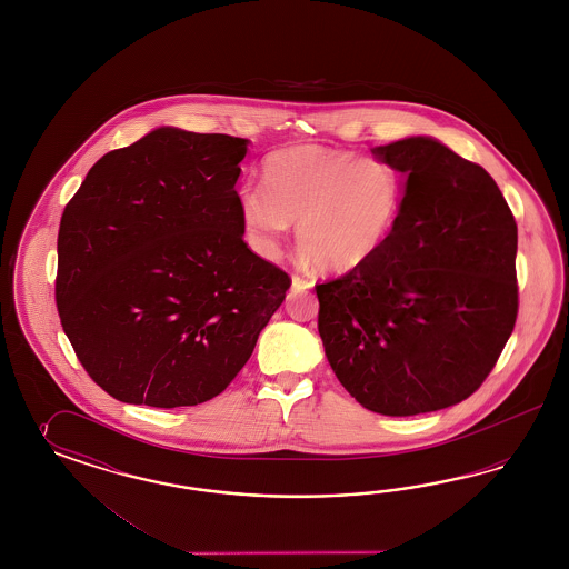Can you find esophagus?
Listing matches in <instances>:
<instances>
[{
    "mask_svg": "<svg viewBox=\"0 0 569 569\" xmlns=\"http://www.w3.org/2000/svg\"><path fill=\"white\" fill-rule=\"evenodd\" d=\"M310 286H312V281H309V279H305V277L300 276H292L293 290H309Z\"/></svg>",
    "mask_w": 569,
    "mask_h": 569,
    "instance_id": "obj_1",
    "label": "esophagus"
}]
</instances>
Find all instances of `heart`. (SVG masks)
<instances>
[{"mask_svg": "<svg viewBox=\"0 0 569 569\" xmlns=\"http://www.w3.org/2000/svg\"><path fill=\"white\" fill-rule=\"evenodd\" d=\"M264 188L240 190L250 246L279 254L290 224L298 246L328 273H348L373 259L397 223L402 179L390 162L328 146H293L262 164Z\"/></svg>", "mask_w": 569, "mask_h": 569, "instance_id": "1", "label": "heart"}]
</instances>
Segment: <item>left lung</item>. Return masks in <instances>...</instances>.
<instances>
[{
  "label": "left lung",
  "mask_w": 569,
  "mask_h": 569,
  "mask_svg": "<svg viewBox=\"0 0 569 569\" xmlns=\"http://www.w3.org/2000/svg\"><path fill=\"white\" fill-rule=\"evenodd\" d=\"M373 154L407 174L378 254L315 286L319 336L365 409L431 413L471 397L517 319V224L480 164L430 138Z\"/></svg>",
  "instance_id": "1"
}]
</instances>
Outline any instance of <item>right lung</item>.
Segmentation results:
<instances>
[{
	"label": "right lung",
	"mask_w": 569,
	"mask_h": 569,
	"mask_svg": "<svg viewBox=\"0 0 569 569\" xmlns=\"http://www.w3.org/2000/svg\"><path fill=\"white\" fill-rule=\"evenodd\" d=\"M248 139L162 127L102 156L58 231L56 305L110 397L158 409L221 395L292 283L243 241Z\"/></svg>",
	"instance_id": "obj_1"
}]
</instances>
